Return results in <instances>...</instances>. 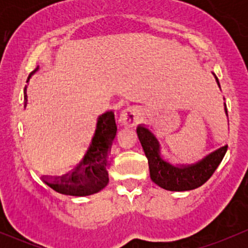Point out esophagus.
<instances>
[{
  "instance_id": "esophagus-1",
  "label": "esophagus",
  "mask_w": 248,
  "mask_h": 248,
  "mask_svg": "<svg viewBox=\"0 0 248 248\" xmlns=\"http://www.w3.org/2000/svg\"><path fill=\"white\" fill-rule=\"evenodd\" d=\"M140 119V115L138 109L136 107H128L127 109H124V111L121 112L120 115V119L119 122L124 126H129V127H133L138 124Z\"/></svg>"
}]
</instances>
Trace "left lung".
I'll list each match as a JSON object with an SVG mask.
<instances>
[{"label": "left lung", "instance_id": "obj_1", "mask_svg": "<svg viewBox=\"0 0 248 248\" xmlns=\"http://www.w3.org/2000/svg\"><path fill=\"white\" fill-rule=\"evenodd\" d=\"M215 78L219 86L218 79L216 76ZM226 114L228 115L227 108ZM137 134L144 149L145 156L147 157L151 180L159 187L168 191H191L201 187L212 176L228 149L227 145L222 146L221 149L216 150L201 162L192 166L175 167L162 158L159 155L158 141L149 129L139 126L137 128Z\"/></svg>", "mask_w": 248, "mask_h": 248}]
</instances>
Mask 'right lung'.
Here are the masks:
<instances>
[{
  "label": "right lung",
  "instance_id": "right-lung-1",
  "mask_svg": "<svg viewBox=\"0 0 248 248\" xmlns=\"http://www.w3.org/2000/svg\"><path fill=\"white\" fill-rule=\"evenodd\" d=\"M37 71L38 67L30 73L29 79ZM26 103L27 94L25 92V104ZM116 131L114 112L108 111L99 116L92 144L76 170L71 175L62 176L59 181L49 182L46 179H43V181L54 191L67 196H90L103 189L109 182L107 167L109 164V154Z\"/></svg>",
  "mask_w": 248,
  "mask_h": 248
}]
</instances>
